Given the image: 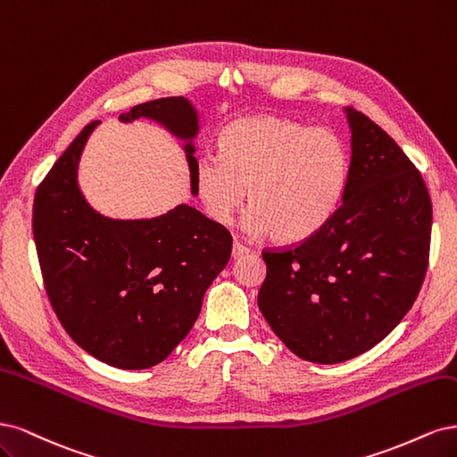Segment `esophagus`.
Listing matches in <instances>:
<instances>
[{"label":"esophagus","instance_id":"esophagus-1","mask_svg":"<svg viewBox=\"0 0 457 457\" xmlns=\"http://www.w3.org/2000/svg\"><path fill=\"white\" fill-rule=\"evenodd\" d=\"M245 254H248V248H246L245 245H241V243L235 241V243H233V246H231V258L237 260V258H243Z\"/></svg>","mask_w":457,"mask_h":457}]
</instances>
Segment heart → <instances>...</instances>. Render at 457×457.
Segmentation results:
<instances>
[{
	"label": "heart",
	"instance_id": "obj_1",
	"mask_svg": "<svg viewBox=\"0 0 457 457\" xmlns=\"http://www.w3.org/2000/svg\"><path fill=\"white\" fill-rule=\"evenodd\" d=\"M220 155H201L194 187L212 222L226 226L248 201L245 228L277 243H303L330 224L347 194L351 152L330 129H312L277 115L229 123Z\"/></svg>",
	"mask_w": 457,
	"mask_h": 457
}]
</instances>
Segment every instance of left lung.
Instances as JSON below:
<instances>
[{"instance_id": "8db88e82", "label": "left lung", "mask_w": 457, "mask_h": 457, "mask_svg": "<svg viewBox=\"0 0 457 457\" xmlns=\"http://www.w3.org/2000/svg\"><path fill=\"white\" fill-rule=\"evenodd\" d=\"M351 174L340 211L315 237L262 253L258 307L294 355L344 362L372 349L416 302L433 209L420 170L387 132L347 108Z\"/></svg>"}]
</instances>
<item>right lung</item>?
<instances>
[{
  "mask_svg": "<svg viewBox=\"0 0 457 457\" xmlns=\"http://www.w3.org/2000/svg\"><path fill=\"white\" fill-rule=\"evenodd\" d=\"M148 117L184 140L194 187L199 117L184 96L144 102L120 120ZM100 121L58 157L34 197L32 229L49 302L79 347L123 370L165 361L199 317L231 254L229 231L189 204L150 220H112L85 201L78 163Z\"/></svg>",
  "mask_w": 457,
  "mask_h": 457,
  "instance_id": "add662e5",
  "label": "right lung"
}]
</instances>
